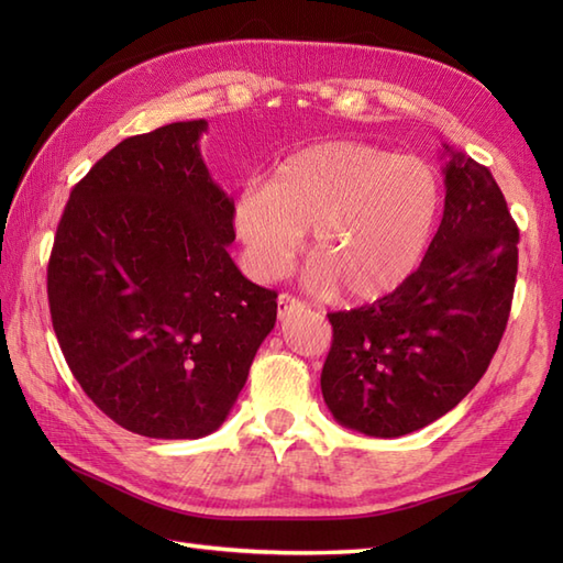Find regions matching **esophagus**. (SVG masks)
<instances>
[{
  "label": "esophagus",
  "mask_w": 563,
  "mask_h": 563,
  "mask_svg": "<svg viewBox=\"0 0 563 563\" xmlns=\"http://www.w3.org/2000/svg\"><path fill=\"white\" fill-rule=\"evenodd\" d=\"M297 309H305V302H302V300H297V297H292V295H288V292L278 295V317H280V319L290 317L292 312H297Z\"/></svg>",
  "instance_id": "1"
}]
</instances>
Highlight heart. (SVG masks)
Here are the masks:
<instances>
[{"instance_id":"obj_1","label":"heart","mask_w":563,"mask_h":563,"mask_svg":"<svg viewBox=\"0 0 563 563\" xmlns=\"http://www.w3.org/2000/svg\"><path fill=\"white\" fill-rule=\"evenodd\" d=\"M440 214L442 178L433 164L333 140L290 154L266 186H246L234 202V230L261 280L288 271L312 230V280L339 285L353 302H375L421 268Z\"/></svg>"}]
</instances>
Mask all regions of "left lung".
Wrapping results in <instances>:
<instances>
[{"instance_id": "left-lung-1", "label": "left lung", "mask_w": 563, "mask_h": 563, "mask_svg": "<svg viewBox=\"0 0 563 563\" xmlns=\"http://www.w3.org/2000/svg\"><path fill=\"white\" fill-rule=\"evenodd\" d=\"M445 152V210L421 268L401 290L329 314L321 394L341 426L373 438L413 433L454 409L508 324L518 224L492 172Z\"/></svg>"}]
</instances>
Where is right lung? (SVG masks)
<instances>
[{
	"instance_id": "obj_1",
	"label": "right lung",
	"mask_w": 563,
	"mask_h": 563,
	"mask_svg": "<svg viewBox=\"0 0 563 563\" xmlns=\"http://www.w3.org/2000/svg\"><path fill=\"white\" fill-rule=\"evenodd\" d=\"M206 121L115 145L71 188L47 263L71 375L130 433L196 440L230 416L278 292L232 261L234 200L200 157Z\"/></svg>"
}]
</instances>
